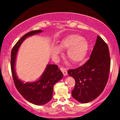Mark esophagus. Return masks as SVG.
<instances>
[{
  "mask_svg": "<svg viewBox=\"0 0 120 120\" xmlns=\"http://www.w3.org/2000/svg\"><path fill=\"white\" fill-rule=\"evenodd\" d=\"M60 70H61L62 73H63V74H64V76H65V75H67V69L64 68V67H61V68H60Z\"/></svg>",
  "mask_w": 120,
  "mask_h": 120,
  "instance_id": "esophagus-1",
  "label": "esophagus"
}]
</instances>
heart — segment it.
Instances as JSON below:
<instances>
[{"mask_svg":"<svg viewBox=\"0 0 120 120\" xmlns=\"http://www.w3.org/2000/svg\"><path fill=\"white\" fill-rule=\"evenodd\" d=\"M57 47L60 49H68V59L73 64H78L86 57L89 45L85 39L76 34H71L63 38ZM59 52V49L56 48L52 49L53 56L57 55Z\"/></svg>","mask_w":120,"mask_h":120,"instance_id":"1","label":"heart"}]
</instances>
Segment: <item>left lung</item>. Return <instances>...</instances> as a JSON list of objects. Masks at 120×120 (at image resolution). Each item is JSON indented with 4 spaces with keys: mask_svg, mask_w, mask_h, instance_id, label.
Returning a JSON list of instances; mask_svg holds the SVG:
<instances>
[{
    "mask_svg": "<svg viewBox=\"0 0 120 120\" xmlns=\"http://www.w3.org/2000/svg\"><path fill=\"white\" fill-rule=\"evenodd\" d=\"M111 58L108 45L98 35L90 59L83 65L69 69L68 73L75 79L73 97L80 103H89L101 94L109 77Z\"/></svg>",
    "mask_w": 120,
    "mask_h": 120,
    "instance_id": "8db88e82",
    "label": "left lung"
}]
</instances>
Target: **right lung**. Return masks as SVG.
<instances>
[{
  "label": "right lung",
  "instance_id": "1",
  "mask_svg": "<svg viewBox=\"0 0 120 120\" xmlns=\"http://www.w3.org/2000/svg\"><path fill=\"white\" fill-rule=\"evenodd\" d=\"M42 31L41 30H33L22 37L12 49L11 58L12 75L16 89L26 100L35 105H43L50 101L52 98L53 85L63 77V73L58 66L54 64L47 65L41 78L34 82L24 83L16 75L15 64L19 47L27 37Z\"/></svg>",
  "mask_w": 120,
  "mask_h": 120
}]
</instances>
